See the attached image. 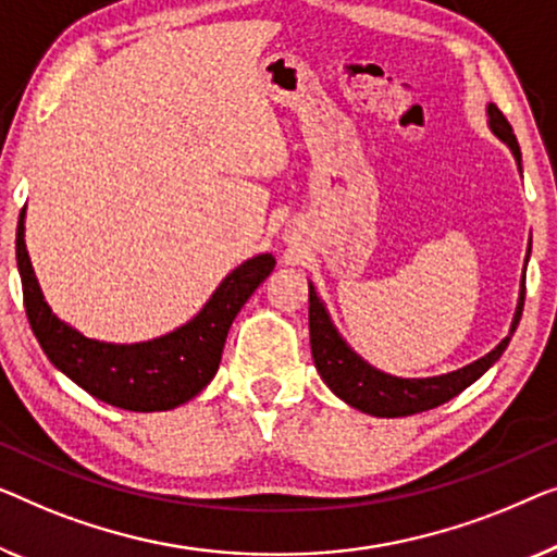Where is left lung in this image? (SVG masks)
Here are the masks:
<instances>
[{
  "mask_svg": "<svg viewBox=\"0 0 557 557\" xmlns=\"http://www.w3.org/2000/svg\"><path fill=\"white\" fill-rule=\"evenodd\" d=\"M487 123L490 131L507 144L510 148L517 169L522 171V153L520 146H517V138L512 133V125L507 123L503 111L495 103L487 106ZM530 260V247L528 257H524V264ZM310 285V348H312V360H315V368L320 379L325 381V386L333 391L341 401H346L354 409L371 413V417H383V419H396V417H411V413L436 409L461 394L467 386L480 379L484 371H490L492 366L497 363L499 356L505 354V348L510 346V338L515 333L517 323H520L522 305H524V270H522V282H520V297H517L515 318L510 325V333L507 338L497 343L495 348L490 350L487 356L476 358L474 363L465 368H457L451 373L432 375V379H401V375L383 373L379 368H373L368 360L360 358L354 348L343 341L338 327L333 325L331 312H327L325 302L320 300L318 289L312 282Z\"/></svg>",
  "mask_w": 557,
  "mask_h": 557,
  "instance_id": "1",
  "label": "left lung"
}]
</instances>
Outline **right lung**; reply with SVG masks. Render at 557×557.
Wrapping results in <instances>:
<instances>
[{"mask_svg": "<svg viewBox=\"0 0 557 557\" xmlns=\"http://www.w3.org/2000/svg\"><path fill=\"white\" fill-rule=\"evenodd\" d=\"M17 270L29 327L50 363L100 401L125 411H169L191 401L214 379L224 341L264 277L275 270L270 252L249 257L232 270L189 323L144 343L85 338L54 315L25 245V209L17 224Z\"/></svg>", "mask_w": 557, "mask_h": 557, "instance_id": "1", "label": "right lung"}]
</instances>
